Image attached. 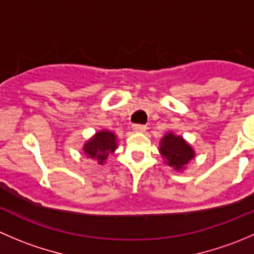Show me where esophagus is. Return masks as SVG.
Returning a JSON list of instances; mask_svg holds the SVG:
<instances>
[{"label":"esophagus","instance_id":"1","mask_svg":"<svg viewBox=\"0 0 254 254\" xmlns=\"http://www.w3.org/2000/svg\"><path fill=\"white\" fill-rule=\"evenodd\" d=\"M131 127L132 130L136 132H143L146 130V125H142V124H134Z\"/></svg>","mask_w":254,"mask_h":254}]
</instances>
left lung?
Masks as SVG:
<instances>
[{"label": "left lung", "mask_w": 254, "mask_h": 254, "mask_svg": "<svg viewBox=\"0 0 254 254\" xmlns=\"http://www.w3.org/2000/svg\"><path fill=\"white\" fill-rule=\"evenodd\" d=\"M160 152L166 158V163L177 171H181L194 158L195 152L182 136L168 132L162 137L160 143Z\"/></svg>", "instance_id": "left-lung-1"}]
</instances>
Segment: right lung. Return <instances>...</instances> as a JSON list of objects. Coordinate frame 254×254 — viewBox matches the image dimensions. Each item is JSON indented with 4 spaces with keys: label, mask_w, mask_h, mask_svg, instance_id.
<instances>
[{
    "label": "right lung",
    "mask_w": 254,
    "mask_h": 254,
    "mask_svg": "<svg viewBox=\"0 0 254 254\" xmlns=\"http://www.w3.org/2000/svg\"><path fill=\"white\" fill-rule=\"evenodd\" d=\"M117 147L118 142L114 132L109 130H101L84 143L83 152L86 153L87 157L97 160L98 165H103L109 153L114 152Z\"/></svg>",
    "instance_id": "obj_1"
}]
</instances>
